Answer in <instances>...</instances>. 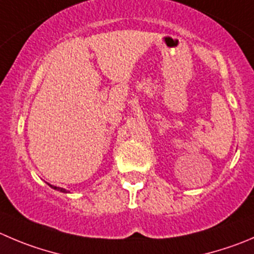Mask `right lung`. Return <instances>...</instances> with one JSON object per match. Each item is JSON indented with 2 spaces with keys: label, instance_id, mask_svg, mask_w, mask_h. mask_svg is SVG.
Masks as SVG:
<instances>
[{
  "label": "right lung",
  "instance_id": "add662e5",
  "mask_svg": "<svg viewBox=\"0 0 254 254\" xmlns=\"http://www.w3.org/2000/svg\"><path fill=\"white\" fill-rule=\"evenodd\" d=\"M50 186H51V185H50ZM51 187H52V186H51ZM52 188H55V190H61V192H64V193L67 192V190H64V188H60V187H52Z\"/></svg>",
  "mask_w": 254,
  "mask_h": 254
}]
</instances>
